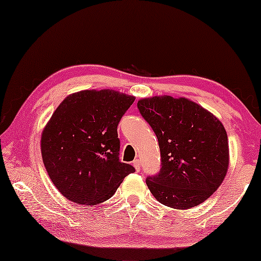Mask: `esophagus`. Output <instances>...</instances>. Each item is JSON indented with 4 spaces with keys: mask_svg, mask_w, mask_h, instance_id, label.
<instances>
[{
    "mask_svg": "<svg viewBox=\"0 0 261 261\" xmlns=\"http://www.w3.org/2000/svg\"><path fill=\"white\" fill-rule=\"evenodd\" d=\"M133 166L135 168V170L138 171V172H139V171L141 170V163H140V160H134V161H133Z\"/></svg>",
    "mask_w": 261,
    "mask_h": 261,
    "instance_id": "esophagus-1",
    "label": "esophagus"
}]
</instances>
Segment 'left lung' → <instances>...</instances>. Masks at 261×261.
Masks as SVG:
<instances>
[{
  "instance_id": "8db88e82",
  "label": "left lung",
  "mask_w": 261,
  "mask_h": 261,
  "mask_svg": "<svg viewBox=\"0 0 261 261\" xmlns=\"http://www.w3.org/2000/svg\"><path fill=\"white\" fill-rule=\"evenodd\" d=\"M138 109L160 144L161 170L146 180L152 195L174 209L206 201L220 187L229 166L228 135L222 122L182 97L143 98Z\"/></svg>"
}]
</instances>
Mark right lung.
<instances>
[{"label":"right lung","instance_id":"right-lung-1","mask_svg":"<svg viewBox=\"0 0 261 261\" xmlns=\"http://www.w3.org/2000/svg\"><path fill=\"white\" fill-rule=\"evenodd\" d=\"M135 97L110 89L83 90L66 97L41 134L47 173L65 198L95 204L112 196L135 172L119 160L117 128Z\"/></svg>","mask_w":261,"mask_h":261}]
</instances>
